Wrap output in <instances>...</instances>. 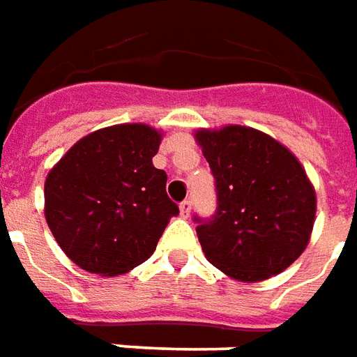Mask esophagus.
Returning a JSON list of instances; mask_svg holds the SVG:
<instances>
[{
	"instance_id": "obj_1",
	"label": "esophagus",
	"mask_w": 357,
	"mask_h": 357,
	"mask_svg": "<svg viewBox=\"0 0 357 357\" xmlns=\"http://www.w3.org/2000/svg\"><path fill=\"white\" fill-rule=\"evenodd\" d=\"M190 209H192L190 199H184V202H181V215H183V217H190Z\"/></svg>"
}]
</instances>
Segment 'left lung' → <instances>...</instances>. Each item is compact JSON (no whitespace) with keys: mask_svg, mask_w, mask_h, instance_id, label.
I'll return each instance as SVG.
<instances>
[{"mask_svg":"<svg viewBox=\"0 0 357 357\" xmlns=\"http://www.w3.org/2000/svg\"><path fill=\"white\" fill-rule=\"evenodd\" d=\"M215 176L217 209L194 217L207 261L242 282L279 275L304 252L315 190L302 163L269 134L229 125L194 134Z\"/></svg>","mask_w":357,"mask_h":357,"instance_id":"1","label":"left lung"}]
</instances>
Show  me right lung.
Segmentation results:
<instances>
[{
	"label": "right lung",
	"mask_w": 357,
	"mask_h": 357,
	"mask_svg": "<svg viewBox=\"0 0 357 357\" xmlns=\"http://www.w3.org/2000/svg\"><path fill=\"white\" fill-rule=\"evenodd\" d=\"M161 132L115 125L88 134L53 167L44 184L45 221L84 271L115 277L144 264L178 215L155 169Z\"/></svg>",
	"instance_id": "obj_1"
}]
</instances>
